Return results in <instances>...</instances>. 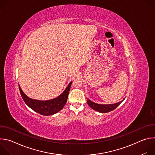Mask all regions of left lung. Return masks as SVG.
Listing matches in <instances>:
<instances>
[{
  "label": "left lung",
  "mask_w": 155,
  "mask_h": 155,
  "mask_svg": "<svg viewBox=\"0 0 155 155\" xmlns=\"http://www.w3.org/2000/svg\"><path fill=\"white\" fill-rule=\"evenodd\" d=\"M124 99L122 101H123ZM122 101L114 104H99L94 103L89 99L87 100V104L89 105L91 108L96 110V111L101 113H107L112 111V110L115 109L121 103Z\"/></svg>",
  "instance_id": "obj_1"
}]
</instances>
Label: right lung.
I'll return each instance as SVG.
<instances>
[{
  "instance_id": "add662e5",
  "label": "right lung",
  "mask_w": 155,
  "mask_h": 155,
  "mask_svg": "<svg viewBox=\"0 0 155 155\" xmlns=\"http://www.w3.org/2000/svg\"><path fill=\"white\" fill-rule=\"evenodd\" d=\"M71 84L72 81L69 84L66 89L60 96L49 101L32 99L28 97L23 93L19 85V89L22 98L28 107L40 115L48 116L58 113L64 107L68 98Z\"/></svg>"
}]
</instances>
